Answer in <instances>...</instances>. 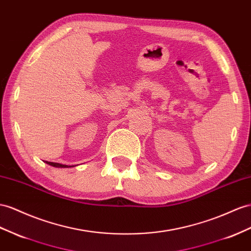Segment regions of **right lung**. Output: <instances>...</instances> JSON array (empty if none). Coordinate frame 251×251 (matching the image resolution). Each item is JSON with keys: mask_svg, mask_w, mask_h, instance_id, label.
<instances>
[{"mask_svg": "<svg viewBox=\"0 0 251 251\" xmlns=\"http://www.w3.org/2000/svg\"><path fill=\"white\" fill-rule=\"evenodd\" d=\"M44 162H46L49 165L54 166V168H71V166L63 165V164H60V163H56V162H49V161H44Z\"/></svg>", "mask_w": 251, "mask_h": 251, "instance_id": "1", "label": "right lung"}]
</instances>
